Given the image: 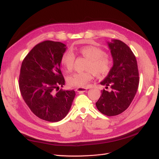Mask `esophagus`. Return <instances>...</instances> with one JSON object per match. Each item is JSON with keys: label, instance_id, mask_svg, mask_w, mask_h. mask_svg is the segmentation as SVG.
<instances>
[{"label": "esophagus", "instance_id": "obj_1", "mask_svg": "<svg viewBox=\"0 0 159 159\" xmlns=\"http://www.w3.org/2000/svg\"><path fill=\"white\" fill-rule=\"evenodd\" d=\"M86 90H87V89L84 88H78L76 89V91H78L79 93H82L85 92V91H86Z\"/></svg>", "mask_w": 159, "mask_h": 159}]
</instances>
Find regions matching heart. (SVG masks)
<instances>
[{
    "label": "heart",
    "mask_w": 159,
    "mask_h": 159,
    "mask_svg": "<svg viewBox=\"0 0 159 159\" xmlns=\"http://www.w3.org/2000/svg\"><path fill=\"white\" fill-rule=\"evenodd\" d=\"M73 50L89 61L85 68L87 71L75 73L68 77L67 82L70 87L84 88L92 80L93 74L100 78L109 74L112 66V61L102 48L95 46H85ZM74 61L75 56L70 50L65 52L60 59L61 64L68 71L73 69Z\"/></svg>",
    "instance_id": "1"
}]
</instances>
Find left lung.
<instances>
[{"label": "left lung", "mask_w": 159, "mask_h": 159, "mask_svg": "<svg viewBox=\"0 0 159 159\" xmlns=\"http://www.w3.org/2000/svg\"><path fill=\"white\" fill-rule=\"evenodd\" d=\"M113 64L101 84L103 89L95 105L107 116H115L125 111L131 103L139 87V77L136 57L130 48L121 40L107 42Z\"/></svg>", "instance_id": "obj_1"}]
</instances>
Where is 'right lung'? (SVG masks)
<instances>
[{
	"instance_id": "obj_1",
	"label": "right lung",
	"mask_w": 159,
	"mask_h": 159,
	"mask_svg": "<svg viewBox=\"0 0 159 159\" xmlns=\"http://www.w3.org/2000/svg\"><path fill=\"white\" fill-rule=\"evenodd\" d=\"M66 48L61 42L44 41L34 47L22 63L19 88L22 98L34 114L47 121L63 119L75 95L74 90L55 92L65 85L60 59Z\"/></svg>"
}]
</instances>
